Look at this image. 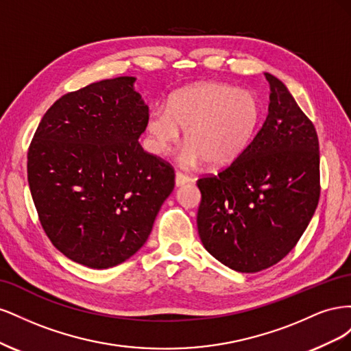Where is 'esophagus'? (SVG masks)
Masks as SVG:
<instances>
[{
  "label": "esophagus",
  "instance_id": "esophagus-1",
  "mask_svg": "<svg viewBox=\"0 0 351 351\" xmlns=\"http://www.w3.org/2000/svg\"><path fill=\"white\" fill-rule=\"evenodd\" d=\"M190 182V178L187 176H184L183 173H176V186L180 187V186H184Z\"/></svg>",
  "mask_w": 351,
  "mask_h": 351
}]
</instances>
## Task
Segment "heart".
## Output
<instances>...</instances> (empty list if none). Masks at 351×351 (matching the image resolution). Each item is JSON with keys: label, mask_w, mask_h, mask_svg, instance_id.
Masks as SVG:
<instances>
[{"label": "heart", "mask_w": 351, "mask_h": 351, "mask_svg": "<svg viewBox=\"0 0 351 351\" xmlns=\"http://www.w3.org/2000/svg\"><path fill=\"white\" fill-rule=\"evenodd\" d=\"M261 119V105L254 93L230 84L202 82L176 92L167 108L158 107L147 117L146 130L151 147L165 155L184 129L186 146L180 162L195 168L226 165L246 149Z\"/></svg>", "instance_id": "1"}]
</instances>
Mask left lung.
<instances>
[{
    "mask_svg": "<svg viewBox=\"0 0 351 351\" xmlns=\"http://www.w3.org/2000/svg\"><path fill=\"white\" fill-rule=\"evenodd\" d=\"M267 120L237 159L197 180V231L205 249L237 272L280 262L319 202V141L285 84L269 73Z\"/></svg>",
    "mask_w": 351,
    "mask_h": 351,
    "instance_id": "8db88e82",
    "label": "left lung"
}]
</instances>
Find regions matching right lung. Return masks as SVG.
<instances>
[{"label": "right lung", "instance_id": "add662e5", "mask_svg": "<svg viewBox=\"0 0 351 351\" xmlns=\"http://www.w3.org/2000/svg\"><path fill=\"white\" fill-rule=\"evenodd\" d=\"M136 77L60 98L27 152V182L51 243L83 267L107 269L139 250L174 189V169L142 149L149 108Z\"/></svg>", "mask_w": 351, "mask_h": 351}]
</instances>
